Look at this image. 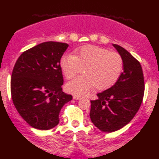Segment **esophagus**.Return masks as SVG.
Listing matches in <instances>:
<instances>
[{
	"label": "esophagus",
	"instance_id": "1",
	"mask_svg": "<svg viewBox=\"0 0 159 159\" xmlns=\"http://www.w3.org/2000/svg\"><path fill=\"white\" fill-rule=\"evenodd\" d=\"M73 98L75 100H80L81 98V96H78V95H74Z\"/></svg>",
	"mask_w": 159,
	"mask_h": 159
}]
</instances>
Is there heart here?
<instances>
[{
	"mask_svg": "<svg viewBox=\"0 0 159 159\" xmlns=\"http://www.w3.org/2000/svg\"><path fill=\"white\" fill-rule=\"evenodd\" d=\"M61 67L68 80L73 79L83 70L84 75L69 82L66 89L70 93L84 95L94 86L98 89H105L114 85L123 70V59L117 52L85 45L76 50L75 55L62 56Z\"/></svg>",
	"mask_w": 159,
	"mask_h": 159,
	"instance_id": "1",
	"label": "heart"
}]
</instances>
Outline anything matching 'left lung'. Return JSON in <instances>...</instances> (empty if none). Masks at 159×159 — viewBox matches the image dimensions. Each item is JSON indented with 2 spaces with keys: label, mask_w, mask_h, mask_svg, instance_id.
Instances as JSON below:
<instances>
[{
  "label": "left lung",
  "mask_w": 159,
  "mask_h": 159,
  "mask_svg": "<svg viewBox=\"0 0 159 159\" xmlns=\"http://www.w3.org/2000/svg\"><path fill=\"white\" fill-rule=\"evenodd\" d=\"M123 59V71L114 85L91 100L90 118L98 129L113 132L130 122L139 109L144 92L139 61L121 46L113 44Z\"/></svg>",
  "instance_id": "obj_1"
}]
</instances>
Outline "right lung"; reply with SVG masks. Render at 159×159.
<instances>
[{"mask_svg":"<svg viewBox=\"0 0 159 159\" xmlns=\"http://www.w3.org/2000/svg\"><path fill=\"white\" fill-rule=\"evenodd\" d=\"M67 43L45 42L24 51L14 66L11 99L23 119L31 127L49 130L59 122V112L73 99L62 91L60 60Z\"/></svg>","mask_w":159,"mask_h":159,"instance_id":"1","label":"right lung"}]
</instances>
